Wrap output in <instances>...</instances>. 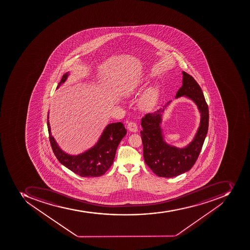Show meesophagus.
I'll list each match as a JSON object with an SVG mask.
<instances>
[{"mask_svg": "<svg viewBox=\"0 0 250 250\" xmlns=\"http://www.w3.org/2000/svg\"><path fill=\"white\" fill-rule=\"evenodd\" d=\"M128 130L131 132L138 131V125L134 121H130L127 124Z\"/></svg>", "mask_w": 250, "mask_h": 250, "instance_id": "obj_1", "label": "esophagus"}]
</instances>
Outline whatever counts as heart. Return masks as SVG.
<instances>
[{
  "mask_svg": "<svg viewBox=\"0 0 250 250\" xmlns=\"http://www.w3.org/2000/svg\"><path fill=\"white\" fill-rule=\"evenodd\" d=\"M133 91V90H129L128 94ZM157 90L153 87L147 89V91L142 95V99L140 100V106L142 109L146 111L151 110L153 108L156 101H157Z\"/></svg>",
  "mask_w": 250,
  "mask_h": 250,
  "instance_id": "b5f03b06",
  "label": "heart"
}]
</instances>
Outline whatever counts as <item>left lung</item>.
<instances>
[{
  "label": "left lung",
  "instance_id": "8db88e82",
  "mask_svg": "<svg viewBox=\"0 0 250 250\" xmlns=\"http://www.w3.org/2000/svg\"><path fill=\"white\" fill-rule=\"evenodd\" d=\"M188 97L195 102L201 112L200 126L195 139L185 148H177L163 142L161 110L145 115L142 118L140 134L143 144V155L147 167L159 177H173L188 171L196 162L207 137L208 127V108L203 91L191 75L183 72V84L177 96Z\"/></svg>",
  "mask_w": 250,
  "mask_h": 250
}]
</instances>
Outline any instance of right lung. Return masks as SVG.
Returning a JSON list of instances; mask_svg holds the SVG:
<instances>
[{
    "label": "right lung",
    "mask_w": 250,
    "mask_h": 250,
    "mask_svg": "<svg viewBox=\"0 0 250 250\" xmlns=\"http://www.w3.org/2000/svg\"><path fill=\"white\" fill-rule=\"evenodd\" d=\"M67 77L68 73L63 75L57 88L65 82ZM47 129L51 148L58 160L71 171L84 177H99L106 173L112 165L119 144L126 134L123 123L108 124L95 146L81 155L72 156L63 152L51 136L48 114Z\"/></svg>",
    "instance_id": "right-lung-1"
}]
</instances>
